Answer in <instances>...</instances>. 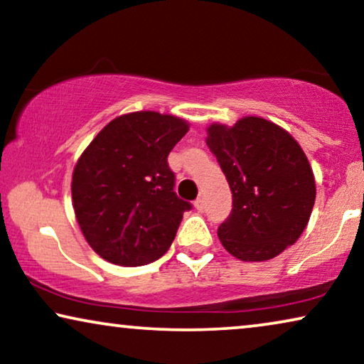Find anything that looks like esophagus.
I'll use <instances>...</instances> for the list:
<instances>
[{"label": "esophagus", "instance_id": "obj_1", "mask_svg": "<svg viewBox=\"0 0 364 364\" xmlns=\"http://www.w3.org/2000/svg\"><path fill=\"white\" fill-rule=\"evenodd\" d=\"M193 205H196V208L198 212H203V208H205V202H203V198H197L196 202H193Z\"/></svg>", "mask_w": 364, "mask_h": 364}]
</instances>
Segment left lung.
<instances>
[{
    "label": "left lung",
    "mask_w": 364,
    "mask_h": 364,
    "mask_svg": "<svg viewBox=\"0 0 364 364\" xmlns=\"http://www.w3.org/2000/svg\"><path fill=\"white\" fill-rule=\"evenodd\" d=\"M205 141L232 191V213L217 232L222 245L243 262L280 255L300 238L315 205V176L300 144L257 116L232 127L210 124Z\"/></svg>",
    "instance_id": "obj_1"
}]
</instances>
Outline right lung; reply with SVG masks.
<instances>
[{
  "mask_svg": "<svg viewBox=\"0 0 364 364\" xmlns=\"http://www.w3.org/2000/svg\"><path fill=\"white\" fill-rule=\"evenodd\" d=\"M181 117L139 111L112 119L77 159L73 207L89 245L121 267L156 262L192 205L173 192L167 156L186 136Z\"/></svg>",
  "mask_w": 364,
  "mask_h": 364,
  "instance_id": "1",
  "label": "right lung"
}]
</instances>
